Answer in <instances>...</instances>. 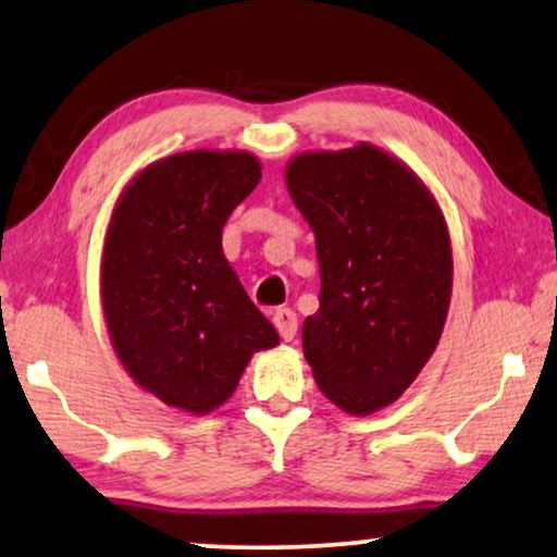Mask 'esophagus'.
Here are the masks:
<instances>
[{
	"label": "esophagus",
	"mask_w": 557,
	"mask_h": 557,
	"mask_svg": "<svg viewBox=\"0 0 557 557\" xmlns=\"http://www.w3.org/2000/svg\"><path fill=\"white\" fill-rule=\"evenodd\" d=\"M273 324H276L281 339L292 342L296 337V330H299V317H296L294 309L281 307L276 309V314H273Z\"/></svg>",
	"instance_id": "34e87169"
}]
</instances>
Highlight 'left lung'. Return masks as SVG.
<instances>
[{"mask_svg":"<svg viewBox=\"0 0 557 557\" xmlns=\"http://www.w3.org/2000/svg\"><path fill=\"white\" fill-rule=\"evenodd\" d=\"M286 185L322 271L304 355L326 398L372 413L413 383L444 332L454 276L444 215L413 172L370 144L299 154Z\"/></svg>","mask_w":557,"mask_h":557,"instance_id":"obj_1","label":"left lung"}]
</instances>
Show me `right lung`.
Masks as SVG:
<instances>
[{"label": "right lung", "mask_w": 557, "mask_h": 557, "mask_svg": "<svg viewBox=\"0 0 557 557\" xmlns=\"http://www.w3.org/2000/svg\"><path fill=\"white\" fill-rule=\"evenodd\" d=\"M261 182L246 151H185L151 164L113 212L103 248L106 324L119 360L166 406L208 413L278 334L223 256L231 212Z\"/></svg>", "instance_id": "obj_1"}]
</instances>
